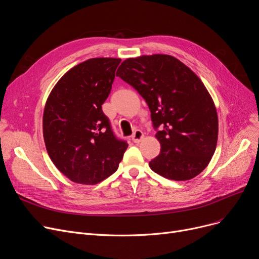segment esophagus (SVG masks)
Wrapping results in <instances>:
<instances>
[{
  "label": "esophagus",
  "mask_w": 259,
  "mask_h": 259,
  "mask_svg": "<svg viewBox=\"0 0 259 259\" xmlns=\"http://www.w3.org/2000/svg\"><path fill=\"white\" fill-rule=\"evenodd\" d=\"M143 139H144V133L141 130H135L132 135V141L135 144H139Z\"/></svg>",
  "instance_id": "34e87169"
}]
</instances>
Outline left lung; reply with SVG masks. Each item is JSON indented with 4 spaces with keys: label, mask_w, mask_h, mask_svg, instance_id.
Segmentation results:
<instances>
[{
    "label": "left lung",
    "mask_w": 259,
    "mask_h": 259,
    "mask_svg": "<svg viewBox=\"0 0 259 259\" xmlns=\"http://www.w3.org/2000/svg\"><path fill=\"white\" fill-rule=\"evenodd\" d=\"M116 76L150 109L160 143L159 155L149 162L152 171L172 181H189L205 170L216 149L219 117L200 78L168 54L127 59Z\"/></svg>",
    "instance_id": "8db88e82"
}]
</instances>
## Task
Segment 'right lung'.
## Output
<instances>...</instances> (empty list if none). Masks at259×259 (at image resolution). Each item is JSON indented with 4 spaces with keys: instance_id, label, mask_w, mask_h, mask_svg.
I'll return each mask as SVG.
<instances>
[{
    "instance_id": "right-lung-1",
    "label": "right lung",
    "mask_w": 259,
    "mask_h": 259,
    "mask_svg": "<svg viewBox=\"0 0 259 259\" xmlns=\"http://www.w3.org/2000/svg\"><path fill=\"white\" fill-rule=\"evenodd\" d=\"M120 59L95 58L67 71L51 90L43 135L52 162L76 184L95 185L113 174L128 147L115 138L102 105Z\"/></svg>"
}]
</instances>
